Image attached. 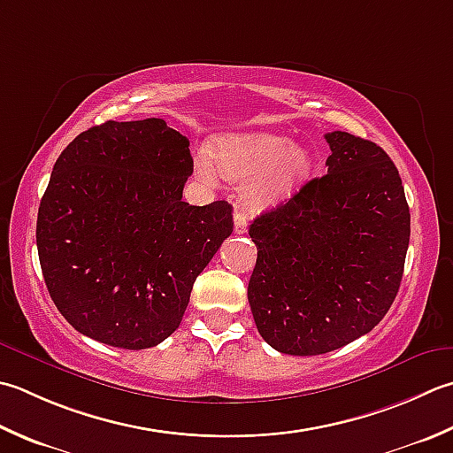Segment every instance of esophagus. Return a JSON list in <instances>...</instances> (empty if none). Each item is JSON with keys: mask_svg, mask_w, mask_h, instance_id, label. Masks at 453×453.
I'll use <instances>...</instances> for the list:
<instances>
[{"mask_svg": "<svg viewBox=\"0 0 453 453\" xmlns=\"http://www.w3.org/2000/svg\"><path fill=\"white\" fill-rule=\"evenodd\" d=\"M234 229H235V234L247 232V216L243 214V211H235L234 214Z\"/></svg>", "mask_w": 453, "mask_h": 453, "instance_id": "esophagus-1", "label": "esophagus"}]
</instances>
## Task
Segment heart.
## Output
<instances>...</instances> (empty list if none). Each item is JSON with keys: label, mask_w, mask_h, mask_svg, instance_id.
I'll return each mask as SVG.
<instances>
[{"label": "heart", "mask_w": 453, "mask_h": 453, "mask_svg": "<svg viewBox=\"0 0 453 453\" xmlns=\"http://www.w3.org/2000/svg\"><path fill=\"white\" fill-rule=\"evenodd\" d=\"M219 171L227 179L243 183V200L253 208L274 206L290 198L314 168L310 149L292 143L280 133H242L218 139L211 157L196 158V174L203 182H216Z\"/></svg>", "instance_id": "1"}]
</instances>
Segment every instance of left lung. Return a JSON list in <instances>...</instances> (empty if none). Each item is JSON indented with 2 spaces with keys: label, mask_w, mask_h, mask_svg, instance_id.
I'll return each instance as SVG.
<instances>
[{
  "label": "left lung",
  "mask_w": 453,
  "mask_h": 453,
  "mask_svg": "<svg viewBox=\"0 0 453 453\" xmlns=\"http://www.w3.org/2000/svg\"><path fill=\"white\" fill-rule=\"evenodd\" d=\"M327 173L257 216L247 298L257 330L288 356H320L373 330L401 287L411 211L373 141L326 133Z\"/></svg>",
  "instance_id": "obj_1"
}]
</instances>
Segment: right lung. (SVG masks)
<instances>
[{
	"mask_svg": "<svg viewBox=\"0 0 453 453\" xmlns=\"http://www.w3.org/2000/svg\"><path fill=\"white\" fill-rule=\"evenodd\" d=\"M188 147L165 119L105 121L57 158L39 206V261L52 303L88 338L123 349L166 340L234 232L226 200L182 202Z\"/></svg>",
	"mask_w": 453,
	"mask_h": 453,
	"instance_id": "add662e5",
	"label": "right lung"
}]
</instances>
